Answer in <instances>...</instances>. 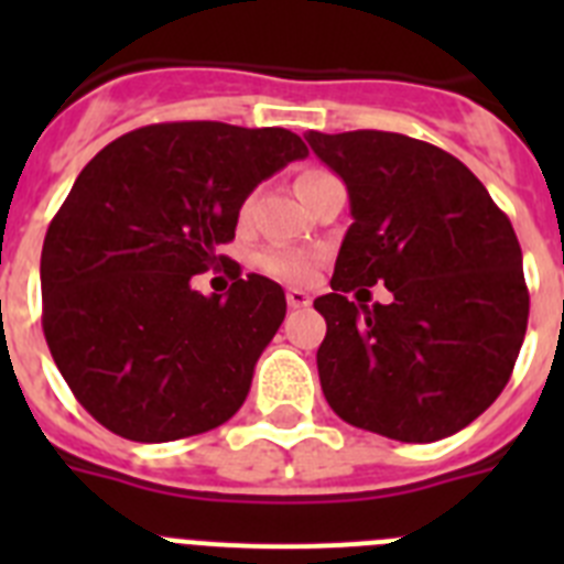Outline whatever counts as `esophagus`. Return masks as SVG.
I'll return each instance as SVG.
<instances>
[{
    "label": "esophagus",
    "mask_w": 564,
    "mask_h": 564,
    "mask_svg": "<svg viewBox=\"0 0 564 564\" xmlns=\"http://www.w3.org/2000/svg\"><path fill=\"white\" fill-rule=\"evenodd\" d=\"M288 305L293 307V311H302V307H311V293L302 291V288H288Z\"/></svg>",
    "instance_id": "obj_1"
}]
</instances>
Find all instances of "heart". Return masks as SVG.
<instances>
[{"label":"heart","instance_id":"b5f03b06","mask_svg":"<svg viewBox=\"0 0 564 564\" xmlns=\"http://www.w3.org/2000/svg\"><path fill=\"white\" fill-rule=\"evenodd\" d=\"M316 174H325V172L311 169V172H305L302 177H299V183L311 181V177H316ZM259 265H262V271H268L276 279H285V282H305V279L313 273V268H316V257L307 251H299V248L271 246L259 253Z\"/></svg>","mask_w":564,"mask_h":564}]
</instances>
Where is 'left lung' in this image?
I'll list each match as a JSON object with an SVG mask.
<instances>
[{
    "instance_id": "8db88e82",
    "label": "left lung",
    "mask_w": 564,
    "mask_h": 564,
    "mask_svg": "<svg viewBox=\"0 0 564 564\" xmlns=\"http://www.w3.org/2000/svg\"><path fill=\"white\" fill-rule=\"evenodd\" d=\"M305 141L344 181L352 214L333 291L313 302L327 322L316 352L327 403L392 441L455 435L495 403L525 338L514 228L475 174L432 143L378 129ZM378 281L393 293L387 306L346 299Z\"/></svg>"
}]
</instances>
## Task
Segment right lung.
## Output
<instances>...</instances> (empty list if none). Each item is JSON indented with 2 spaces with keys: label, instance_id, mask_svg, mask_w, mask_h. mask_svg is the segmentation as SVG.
<instances>
[{
  "label": "right lung",
  "instance_id": "obj_1",
  "mask_svg": "<svg viewBox=\"0 0 564 564\" xmlns=\"http://www.w3.org/2000/svg\"><path fill=\"white\" fill-rule=\"evenodd\" d=\"M307 147L291 129L220 121L141 127L82 169L42 248V327L84 410L138 443L226 423L285 318V291L239 276L203 296L192 276L228 265L248 194Z\"/></svg>",
  "mask_w": 564,
  "mask_h": 564
}]
</instances>
